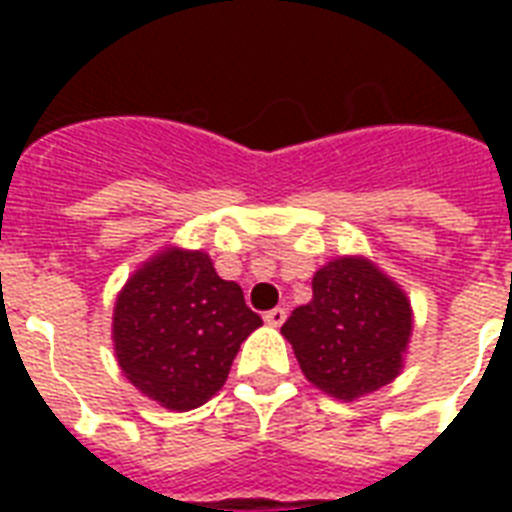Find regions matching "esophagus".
<instances>
[{"label":"esophagus","mask_w":512,"mask_h":512,"mask_svg":"<svg viewBox=\"0 0 512 512\" xmlns=\"http://www.w3.org/2000/svg\"><path fill=\"white\" fill-rule=\"evenodd\" d=\"M287 321V311L284 308H271V311L265 313V324H271V327H281Z\"/></svg>","instance_id":"34e87169"}]
</instances>
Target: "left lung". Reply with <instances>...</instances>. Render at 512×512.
Listing matches in <instances>:
<instances>
[{"label": "left lung", "instance_id": "obj_1", "mask_svg": "<svg viewBox=\"0 0 512 512\" xmlns=\"http://www.w3.org/2000/svg\"><path fill=\"white\" fill-rule=\"evenodd\" d=\"M281 335L319 390L353 401L396 380L412 337L404 289L364 257H340L313 276V300L292 311Z\"/></svg>", "mask_w": 512, "mask_h": 512}]
</instances>
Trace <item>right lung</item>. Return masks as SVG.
<instances>
[{
	"label": "right lung",
	"instance_id": "right-lung-1",
	"mask_svg": "<svg viewBox=\"0 0 512 512\" xmlns=\"http://www.w3.org/2000/svg\"><path fill=\"white\" fill-rule=\"evenodd\" d=\"M263 319L204 252L170 247L116 297L114 350L124 377L172 412L207 404Z\"/></svg>",
	"mask_w": 512,
	"mask_h": 512
}]
</instances>
